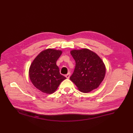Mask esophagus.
Returning a JSON list of instances; mask_svg holds the SVG:
<instances>
[{
  "label": "esophagus",
  "instance_id": "obj_1",
  "mask_svg": "<svg viewBox=\"0 0 133 133\" xmlns=\"http://www.w3.org/2000/svg\"><path fill=\"white\" fill-rule=\"evenodd\" d=\"M65 76H66V77L67 79H69L70 77V72H69L68 74H67Z\"/></svg>",
  "mask_w": 133,
  "mask_h": 133
}]
</instances>
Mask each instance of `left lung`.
I'll return each instance as SVG.
<instances>
[{"mask_svg": "<svg viewBox=\"0 0 133 133\" xmlns=\"http://www.w3.org/2000/svg\"><path fill=\"white\" fill-rule=\"evenodd\" d=\"M70 53L75 61L70 80L81 92H89L97 89L106 74L102 60L97 54L87 49L72 50Z\"/></svg>", "mask_w": 133, "mask_h": 133, "instance_id": "left-lung-1", "label": "left lung"}]
</instances>
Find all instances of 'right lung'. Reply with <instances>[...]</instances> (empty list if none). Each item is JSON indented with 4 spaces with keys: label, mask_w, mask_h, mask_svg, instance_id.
Returning a JSON list of instances; mask_svg holds the SVG:
<instances>
[{
    "label": "right lung",
    "mask_w": 133,
    "mask_h": 133,
    "mask_svg": "<svg viewBox=\"0 0 133 133\" xmlns=\"http://www.w3.org/2000/svg\"><path fill=\"white\" fill-rule=\"evenodd\" d=\"M61 50L48 49L42 51L34 59L29 69V77L36 89L46 94H52L66 79L59 72L56 62Z\"/></svg>",
    "instance_id": "add662e5"
}]
</instances>
